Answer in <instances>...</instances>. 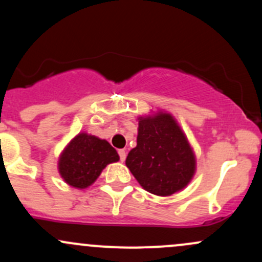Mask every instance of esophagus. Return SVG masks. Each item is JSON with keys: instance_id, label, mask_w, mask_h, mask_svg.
Masks as SVG:
<instances>
[{"instance_id": "obj_1", "label": "esophagus", "mask_w": 262, "mask_h": 262, "mask_svg": "<svg viewBox=\"0 0 262 262\" xmlns=\"http://www.w3.org/2000/svg\"><path fill=\"white\" fill-rule=\"evenodd\" d=\"M118 154H119V158H121V161H124L125 158H127V152H125V150L124 149H119Z\"/></svg>"}]
</instances>
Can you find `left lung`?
<instances>
[{
	"mask_svg": "<svg viewBox=\"0 0 262 262\" xmlns=\"http://www.w3.org/2000/svg\"><path fill=\"white\" fill-rule=\"evenodd\" d=\"M137 146L125 165L139 185L156 196L181 191L196 172V156L173 116L159 111L138 118Z\"/></svg>",
	"mask_w": 262,
	"mask_h": 262,
	"instance_id": "1",
	"label": "left lung"
}]
</instances>
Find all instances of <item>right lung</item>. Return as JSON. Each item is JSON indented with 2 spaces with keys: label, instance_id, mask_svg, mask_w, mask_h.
Returning <instances> with one entry per match:
<instances>
[{
  "label": "right lung",
  "instance_id": "obj_1",
  "mask_svg": "<svg viewBox=\"0 0 262 262\" xmlns=\"http://www.w3.org/2000/svg\"><path fill=\"white\" fill-rule=\"evenodd\" d=\"M118 160V152L107 140L82 132L61 151L58 170L68 185L83 189L98 179L108 164Z\"/></svg>",
  "mask_w": 262,
  "mask_h": 262
}]
</instances>
